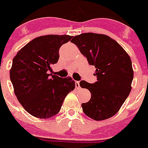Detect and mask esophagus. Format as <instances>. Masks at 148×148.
Listing matches in <instances>:
<instances>
[{"label": "esophagus", "instance_id": "1", "mask_svg": "<svg viewBox=\"0 0 148 148\" xmlns=\"http://www.w3.org/2000/svg\"><path fill=\"white\" fill-rule=\"evenodd\" d=\"M80 86V82L79 81H75V87H76V88H78V87Z\"/></svg>", "mask_w": 148, "mask_h": 148}]
</instances>
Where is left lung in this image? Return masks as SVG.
Segmentation results:
<instances>
[{
  "instance_id": "left-lung-1",
  "label": "left lung",
  "mask_w": 148,
  "mask_h": 148,
  "mask_svg": "<svg viewBox=\"0 0 148 148\" xmlns=\"http://www.w3.org/2000/svg\"><path fill=\"white\" fill-rule=\"evenodd\" d=\"M94 65L97 80L94 84L81 81L80 86L91 92V99L81 107L84 113L95 121L108 119L115 115L132 89L134 71L129 54L109 36L83 33L71 40Z\"/></svg>"
}]
</instances>
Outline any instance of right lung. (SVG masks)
Listing matches in <instances>:
<instances>
[{
  "label": "right lung",
  "mask_w": 148,
  "mask_h": 148,
  "mask_svg": "<svg viewBox=\"0 0 148 148\" xmlns=\"http://www.w3.org/2000/svg\"><path fill=\"white\" fill-rule=\"evenodd\" d=\"M73 36L49 35L31 40L12 62L10 79L15 95L25 110L39 119L60 112L64 99L75 87L71 77L52 75L51 65L60 58L59 50Z\"/></svg>",
  "instance_id": "obj_1"
}]
</instances>
